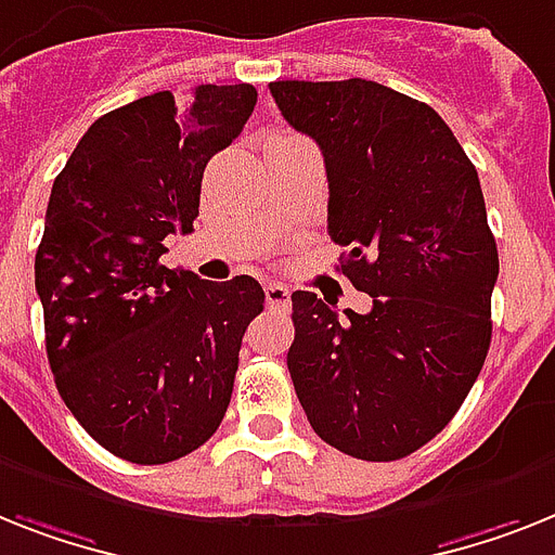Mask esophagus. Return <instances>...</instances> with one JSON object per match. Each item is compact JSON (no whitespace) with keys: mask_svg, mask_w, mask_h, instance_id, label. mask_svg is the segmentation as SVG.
Here are the masks:
<instances>
[{"mask_svg":"<svg viewBox=\"0 0 555 555\" xmlns=\"http://www.w3.org/2000/svg\"><path fill=\"white\" fill-rule=\"evenodd\" d=\"M269 309H288V288L283 283H267Z\"/></svg>","mask_w":555,"mask_h":555,"instance_id":"1","label":"esophagus"}]
</instances>
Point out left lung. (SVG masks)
<instances>
[{
	"instance_id": "left-lung-1",
	"label": "left lung",
	"mask_w": 555,
	"mask_h": 555,
	"mask_svg": "<svg viewBox=\"0 0 555 555\" xmlns=\"http://www.w3.org/2000/svg\"><path fill=\"white\" fill-rule=\"evenodd\" d=\"M274 104L318 141L328 235L340 269L371 295L346 318L292 295L286 354L311 428L337 451L402 460L460 411L491 346L499 274L479 176L428 104L377 81H272Z\"/></svg>"
}]
</instances>
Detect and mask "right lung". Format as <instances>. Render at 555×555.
<instances>
[{"label":"right lung","instance_id":"obj_1","mask_svg":"<svg viewBox=\"0 0 555 555\" xmlns=\"http://www.w3.org/2000/svg\"><path fill=\"white\" fill-rule=\"evenodd\" d=\"M251 85L169 90L109 109L53 181L36 249L44 346L64 405L109 453L181 460L212 437L263 288L167 269L164 237L192 232L201 178L241 135Z\"/></svg>","mask_w":555,"mask_h":555}]
</instances>
